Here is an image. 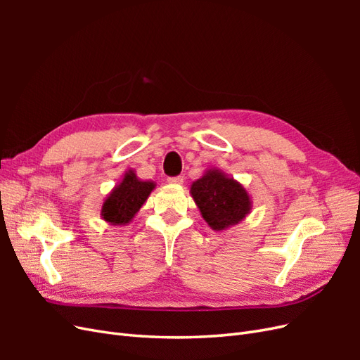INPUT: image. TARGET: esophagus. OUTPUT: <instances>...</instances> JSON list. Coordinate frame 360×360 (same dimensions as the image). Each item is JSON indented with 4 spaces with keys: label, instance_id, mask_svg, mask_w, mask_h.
I'll return each instance as SVG.
<instances>
[{
    "label": "esophagus",
    "instance_id": "34e87169",
    "mask_svg": "<svg viewBox=\"0 0 360 360\" xmlns=\"http://www.w3.org/2000/svg\"><path fill=\"white\" fill-rule=\"evenodd\" d=\"M168 183L174 184V186H180V184L183 183V177L181 176H179V177H169Z\"/></svg>",
    "mask_w": 360,
    "mask_h": 360
}]
</instances>
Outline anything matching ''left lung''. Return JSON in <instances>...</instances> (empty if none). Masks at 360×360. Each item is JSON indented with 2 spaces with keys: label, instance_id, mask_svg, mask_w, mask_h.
<instances>
[{
  "label": "left lung",
  "instance_id": "left-lung-1",
  "mask_svg": "<svg viewBox=\"0 0 360 360\" xmlns=\"http://www.w3.org/2000/svg\"><path fill=\"white\" fill-rule=\"evenodd\" d=\"M191 197L207 225L221 233L240 224L252 210V200L243 184L217 168H207L191 184Z\"/></svg>",
  "mask_w": 360,
  "mask_h": 360
}]
</instances>
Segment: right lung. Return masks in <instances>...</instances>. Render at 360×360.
<instances>
[{
  "label": "right lung",
  "instance_id": "1",
  "mask_svg": "<svg viewBox=\"0 0 360 360\" xmlns=\"http://www.w3.org/2000/svg\"><path fill=\"white\" fill-rule=\"evenodd\" d=\"M155 188V181L141 180L134 169H127L103 200L101 217L110 225L126 226L132 222Z\"/></svg>",
  "mask_w": 360,
  "mask_h": 360
}]
</instances>
